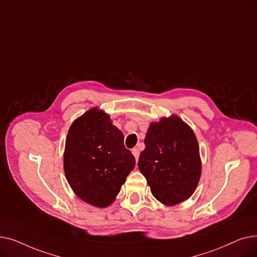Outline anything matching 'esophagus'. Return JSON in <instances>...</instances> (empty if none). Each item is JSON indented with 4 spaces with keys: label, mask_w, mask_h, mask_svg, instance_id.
Returning a JSON list of instances; mask_svg holds the SVG:
<instances>
[{
    "label": "esophagus",
    "mask_w": 257,
    "mask_h": 257,
    "mask_svg": "<svg viewBox=\"0 0 257 257\" xmlns=\"http://www.w3.org/2000/svg\"><path fill=\"white\" fill-rule=\"evenodd\" d=\"M132 154L134 155V157H136V160L138 161V160H139V157H140V151H139V149H137V148H134V149L132 150Z\"/></svg>",
    "instance_id": "obj_1"
}]
</instances>
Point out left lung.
I'll return each instance as SVG.
<instances>
[{"mask_svg":"<svg viewBox=\"0 0 257 257\" xmlns=\"http://www.w3.org/2000/svg\"><path fill=\"white\" fill-rule=\"evenodd\" d=\"M139 159L152 195L173 206L190 198L200 180L201 159L192 128L177 115L151 123Z\"/></svg>","mask_w":257,"mask_h":257,"instance_id":"1","label":"left lung"}]
</instances>
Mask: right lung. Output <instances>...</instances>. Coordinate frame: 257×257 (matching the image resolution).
Masks as SVG:
<instances>
[{"label":"right lung","mask_w":257,"mask_h":257,"mask_svg":"<svg viewBox=\"0 0 257 257\" xmlns=\"http://www.w3.org/2000/svg\"><path fill=\"white\" fill-rule=\"evenodd\" d=\"M136 158L110 116L97 107L78 117L67 132L63 169L74 193L96 207L112 204Z\"/></svg>","instance_id":"right-lung-1"}]
</instances>
